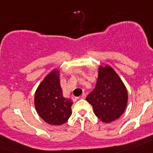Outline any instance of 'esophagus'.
I'll return each mask as SVG.
<instances>
[{
    "label": "esophagus",
    "instance_id": "esophagus-1",
    "mask_svg": "<svg viewBox=\"0 0 153 153\" xmlns=\"http://www.w3.org/2000/svg\"><path fill=\"white\" fill-rule=\"evenodd\" d=\"M85 97H86V95H85V94H83L80 96V97L78 99H80V100H83V99L85 98Z\"/></svg>",
    "mask_w": 153,
    "mask_h": 153
}]
</instances>
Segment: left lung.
<instances>
[{
	"label": "left lung",
	"instance_id": "8db88e82",
	"mask_svg": "<svg viewBox=\"0 0 153 153\" xmlns=\"http://www.w3.org/2000/svg\"><path fill=\"white\" fill-rule=\"evenodd\" d=\"M86 101L92 105L96 116L107 123L118 119L125 111L128 92L111 67L100 66L96 87L87 96Z\"/></svg>",
	"mask_w": 153,
	"mask_h": 153
}]
</instances>
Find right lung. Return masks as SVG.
<instances>
[{
	"label": "right lung",
	"instance_id": "1",
	"mask_svg": "<svg viewBox=\"0 0 153 153\" xmlns=\"http://www.w3.org/2000/svg\"><path fill=\"white\" fill-rule=\"evenodd\" d=\"M35 107L46 123L59 126L71 115L73 101L65 98L59 83V70H53L40 83L35 94Z\"/></svg>",
	"mask_w": 153,
	"mask_h": 153
}]
</instances>
